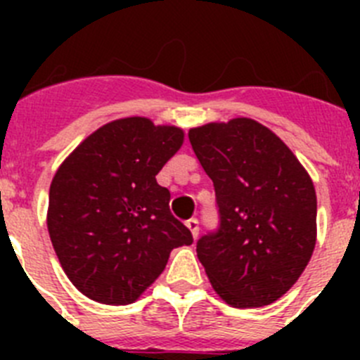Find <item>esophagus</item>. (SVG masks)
<instances>
[{"label":"esophagus","mask_w":360,"mask_h":360,"mask_svg":"<svg viewBox=\"0 0 360 360\" xmlns=\"http://www.w3.org/2000/svg\"><path fill=\"white\" fill-rule=\"evenodd\" d=\"M186 227L189 229L191 231V234H193V238H198V232H200V227H198V219L196 218H191V219H187L186 221Z\"/></svg>","instance_id":"esophagus-1"}]
</instances>
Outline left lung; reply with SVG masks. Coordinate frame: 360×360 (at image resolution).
<instances>
[{
  "mask_svg": "<svg viewBox=\"0 0 360 360\" xmlns=\"http://www.w3.org/2000/svg\"><path fill=\"white\" fill-rule=\"evenodd\" d=\"M189 142L214 184L221 219L196 243L212 288L234 308L274 303L316 249L310 174L274 131L247 117L191 128Z\"/></svg>",
  "mask_w": 360,
  "mask_h": 360,
  "instance_id": "left-lung-1",
  "label": "left lung"
}]
</instances>
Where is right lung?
<instances>
[{"mask_svg": "<svg viewBox=\"0 0 360 360\" xmlns=\"http://www.w3.org/2000/svg\"><path fill=\"white\" fill-rule=\"evenodd\" d=\"M184 144V129L126 117L88 135L50 184V240L65 274L103 304L135 303L164 272L174 247L193 243L169 211L157 174Z\"/></svg>", "mask_w": 360, "mask_h": 360, "instance_id": "add662e5", "label": "right lung"}]
</instances>
